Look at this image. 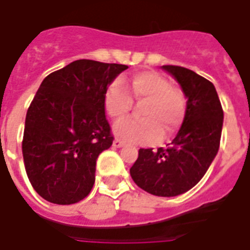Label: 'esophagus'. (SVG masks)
<instances>
[{
	"label": "esophagus",
	"mask_w": 250,
	"mask_h": 250,
	"mask_svg": "<svg viewBox=\"0 0 250 250\" xmlns=\"http://www.w3.org/2000/svg\"><path fill=\"white\" fill-rule=\"evenodd\" d=\"M112 146H114V147H118V148H119V147H123V146H125V142L120 141V139H115L114 143H112Z\"/></svg>",
	"instance_id": "1"
}]
</instances>
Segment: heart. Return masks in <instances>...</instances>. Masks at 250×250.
Returning a JSON list of instances; mask_svg holds the SVG:
<instances>
[{
  "label": "heart",
  "instance_id": "1",
  "mask_svg": "<svg viewBox=\"0 0 250 250\" xmlns=\"http://www.w3.org/2000/svg\"><path fill=\"white\" fill-rule=\"evenodd\" d=\"M132 99L142 104L139 119L116 123L115 135L131 143H148L173 135L182 125L186 102L179 88L170 85L166 77L154 71L139 72L131 79L128 89L115 80L104 95V107L115 120L125 118L132 108Z\"/></svg>",
  "mask_w": 250,
  "mask_h": 250
}]
</instances>
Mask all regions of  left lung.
<instances>
[{
	"instance_id": "obj_1",
	"label": "left lung",
	"mask_w": 250,
	"mask_h": 250,
	"mask_svg": "<svg viewBox=\"0 0 250 250\" xmlns=\"http://www.w3.org/2000/svg\"><path fill=\"white\" fill-rule=\"evenodd\" d=\"M184 91V123L171 143L158 150L141 148L131 178L147 193L175 197L198 184L218 152L224 111L213 83L178 65H162Z\"/></svg>"
}]
</instances>
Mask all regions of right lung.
Segmentation results:
<instances>
[{
  "instance_id": "1",
  "label": "right lung",
  "mask_w": 250,
  "mask_h": 250,
  "mask_svg": "<svg viewBox=\"0 0 250 250\" xmlns=\"http://www.w3.org/2000/svg\"><path fill=\"white\" fill-rule=\"evenodd\" d=\"M128 66L76 60L42 80L25 119L22 157L39 195L76 204L95 184L99 154L112 145L104 95Z\"/></svg>"
}]
</instances>
